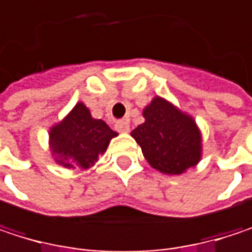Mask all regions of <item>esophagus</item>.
Wrapping results in <instances>:
<instances>
[{
    "instance_id": "34e87169",
    "label": "esophagus",
    "mask_w": 252,
    "mask_h": 252,
    "mask_svg": "<svg viewBox=\"0 0 252 252\" xmlns=\"http://www.w3.org/2000/svg\"><path fill=\"white\" fill-rule=\"evenodd\" d=\"M115 128H117V131H120V132H128L129 131V124H128V121H118L117 124H115Z\"/></svg>"
}]
</instances>
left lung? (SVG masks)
I'll return each mask as SVG.
<instances>
[{"mask_svg":"<svg viewBox=\"0 0 252 252\" xmlns=\"http://www.w3.org/2000/svg\"><path fill=\"white\" fill-rule=\"evenodd\" d=\"M146 121L131 131L146 160L158 171L179 175L201 158V135L194 120L162 97L143 111Z\"/></svg>","mask_w":252,"mask_h":252,"instance_id":"left-lung-1","label":"left lung"}]
</instances>
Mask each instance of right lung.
<instances>
[{
  "label": "right lung",
  "mask_w": 252,
  "mask_h": 252,
  "mask_svg": "<svg viewBox=\"0 0 252 252\" xmlns=\"http://www.w3.org/2000/svg\"><path fill=\"white\" fill-rule=\"evenodd\" d=\"M118 134L102 120H94L90 111L77 103L74 109L51 128V150L60 165L68 169H87L103 155L111 138Z\"/></svg>",
  "instance_id": "obj_1"
}]
</instances>
